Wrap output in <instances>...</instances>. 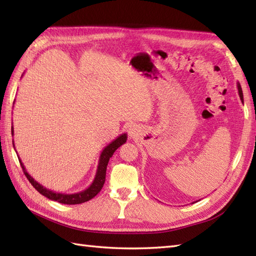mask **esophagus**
Here are the masks:
<instances>
[{"label": "esophagus", "mask_w": 256, "mask_h": 256, "mask_svg": "<svg viewBox=\"0 0 256 256\" xmlns=\"http://www.w3.org/2000/svg\"><path fill=\"white\" fill-rule=\"evenodd\" d=\"M136 132H138V128H135V125H131V126L128 128V135L131 138H135V135H138Z\"/></svg>", "instance_id": "esophagus-1"}]
</instances>
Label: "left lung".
I'll list each match as a JSON object with an SVG mask.
<instances>
[{
    "label": "left lung",
    "instance_id": "1",
    "mask_svg": "<svg viewBox=\"0 0 256 256\" xmlns=\"http://www.w3.org/2000/svg\"><path fill=\"white\" fill-rule=\"evenodd\" d=\"M236 86H238V96H240V99H241V101H242V103H243V92H242V88H241V84H236Z\"/></svg>",
    "mask_w": 256,
    "mask_h": 256
}]
</instances>
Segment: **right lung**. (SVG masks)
Instances as JSON below:
<instances>
[{"label":"right lung","mask_w":256,"mask_h":256,"mask_svg":"<svg viewBox=\"0 0 256 256\" xmlns=\"http://www.w3.org/2000/svg\"><path fill=\"white\" fill-rule=\"evenodd\" d=\"M12 135H14V128L13 126H12ZM126 140H128V134L123 133L120 135V136H118L116 140H112V142L108 146H106L104 150H102V153L100 155L99 164H98L96 172L94 182H92V184L86 189L82 190V192H74V194L56 192H54V190H50V189L44 187L40 182H37L35 179L32 178L28 172H27L26 168H25L23 162H22L20 157H18V160L20 162L22 168H23L25 176L27 177L30 182L32 184V187H34L38 192L42 194V196H45V197H47L48 199L57 201V202L64 204H79L86 202V201H89L90 199L96 197V196L100 192V190L102 189L103 184H104V182H106V166H108V160H110V157H112L114 152H116L120 148V146L126 142ZM13 146H15L14 143H13Z\"/></svg>","instance_id":"obj_1"}]
</instances>
